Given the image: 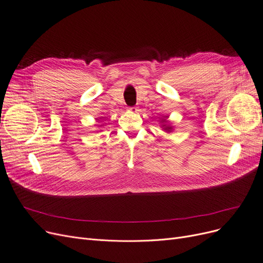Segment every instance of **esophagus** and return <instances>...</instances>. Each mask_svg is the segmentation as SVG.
I'll return each mask as SVG.
<instances>
[{
	"label": "esophagus",
	"instance_id": "34e87169",
	"mask_svg": "<svg viewBox=\"0 0 263 263\" xmlns=\"http://www.w3.org/2000/svg\"><path fill=\"white\" fill-rule=\"evenodd\" d=\"M138 111V109H137V107H129L128 108V112H132V114H135V112Z\"/></svg>",
	"mask_w": 263,
	"mask_h": 263
}]
</instances>
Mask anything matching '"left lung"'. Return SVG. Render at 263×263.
<instances>
[{
	"label": "left lung",
	"instance_id": "8db88e82",
	"mask_svg": "<svg viewBox=\"0 0 263 263\" xmlns=\"http://www.w3.org/2000/svg\"><path fill=\"white\" fill-rule=\"evenodd\" d=\"M164 126H166V125H164ZM165 129H167V130H170L171 129V127H169V126H166V128Z\"/></svg>",
	"mask_w": 263,
	"mask_h": 263
}]
</instances>
